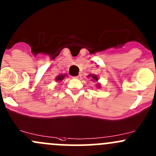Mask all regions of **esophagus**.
Masks as SVG:
<instances>
[{
  "instance_id": "obj_1",
  "label": "esophagus",
  "mask_w": 156,
  "mask_h": 156,
  "mask_svg": "<svg viewBox=\"0 0 156 156\" xmlns=\"http://www.w3.org/2000/svg\"><path fill=\"white\" fill-rule=\"evenodd\" d=\"M81 75H77V76L74 77V78H81Z\"/></svg>"
}]
</instances>
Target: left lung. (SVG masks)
<instances>
[{"mask_svg":"<svg viewBox=\"0 0 156 156\" xmlns=\"http://www.w3.org/2000/svg\"><path fill=\"white\" fill-rule=\"evenodd\" d=\"M89 77H91V78H92V81H97V80H98V78H97V76L96 75H90ZM98 87H100V84H98Z\"/></svg>","mask_w":156,"mask_h":156,"instance_id":"left-lung-1","label":"left lung"}]
</instances>
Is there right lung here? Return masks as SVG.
Instances as JSON below:
<instances>
[{
	"instance_id": "add662e5",
	"label": "right lung",
	"mask_w": 156,
	"mask_h": 156,
	"mask_svg": "<svg viewBox=\"0 0 156 156\" xmlns=\"http://www.w3.org/2000/svg\"><path fill=\"white\" fill-rule=\"evenodd\" d=\"M65 76H66V75H59V76H58V77H56V81H62V80H63V78H64V77H65Z\"/></svg>"
}]
</instances>
